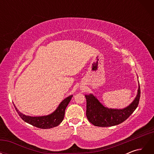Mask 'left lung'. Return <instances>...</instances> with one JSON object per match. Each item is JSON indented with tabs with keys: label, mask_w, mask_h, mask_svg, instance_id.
Here are the masks:
<instances>
[{
	"label": "left lung",
	"mask_w": 154,
	"mask_h": 154,
	"mask_svg": "<svg viewBox=\"0 0 154 154\" xmlns=\"http://www.w3.org/2000/svg\"><path fill=\"white\" fill-rule=\"evenodd\" d=\"M141 96L140 85L136 97L132 103L123 109H111L105 107L92 94L85 95L86 116L88 120L96 127H107L123 123L127 119L138 106Z\"/></svg>",
	"instance_id": "1"
}]
</instances>
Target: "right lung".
I'll return each instance as SVG.
<instances>
[{"label":"right lung","instance_id":"right-lung-1","mask_svg":"<svg viewBox=\"0 0 154 154\" xmlns=\"http://www.w3.org/2000/svg\"><path fill=\"white\" fill-rule=\"evenodd\" d=\"M72 96H70L66 99L63 100L61 103L60 104L58 108L54 112L48 116H40V117H31V116H27L22 114L16 108L14 105L16 111L20 117L25 122L29 123L34 127L39 128L48 129L55 127H57L62 123L64 118L65 110L69 103L71 101Z\"/></svg>","mask_w":154,"mask_h":154}]
</instances>
